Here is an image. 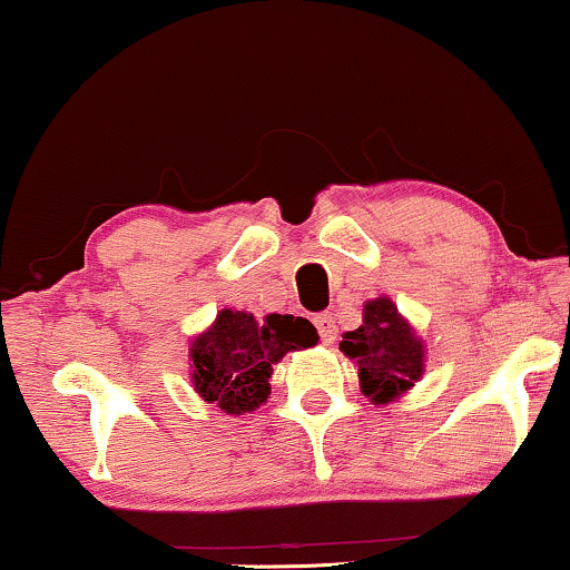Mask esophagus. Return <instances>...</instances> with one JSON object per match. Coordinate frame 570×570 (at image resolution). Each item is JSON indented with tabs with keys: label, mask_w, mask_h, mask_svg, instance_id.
Segmentation results:
<instances>
[{
	"label": "esophagus",
	"mask_w": 570,
	"mask_h": 570,
	"mask_svg": "<svg viewBox=\"0 0 570 570\" xmlns=\"http://www.w3.org/2000/svg\"><path fill=\"white\" fill-rule=\"evenodd\" d=\"M314 324H316L318 337H322L324 345H332V342L337 340V322H334L332 314H316Z\"/></svg>",
	"instance_id": "34e87169"
}]
</instances>
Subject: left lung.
I'll return each instance as SVG.
<instances>
[{
    "label": "left lung",
    "mask_w": 570,
    "mask_h": 570,
    "mask_svg": "<svg viewBox=\"0 0 570 570\" xmlns=\"http://www.w3.org/2000/svg\"><path fill=\"white\" fill-rule=\"evenodd\" d=\"M340 350L357 363L363 394L376 404L392 402L423 376V342L389 298L365 303L363 324L342 334Z\"/></svg>",
    "instance_id": "left-lung-1"
}]
</instances>
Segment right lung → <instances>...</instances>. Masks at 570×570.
<instances>
[{
  "label": "right lung",
  "mask_w": 570,
  "mask_h": 570,
  "mask_svg": "<svg viewBox=\"0 0 570 570\" xmlns=\"http://www.w3.org/2000/svg\"><path fill=\"white\" fill-rule=\"evenodd\" d=\"M316 342L318 334L308 318L269 314L259 326L246 311L225 308L191 342L194 389L230 415L252 412L267 402L272 365L291 350Z\"/></svg>",
  "instance_id": "add662e5"
}]
</instances>
